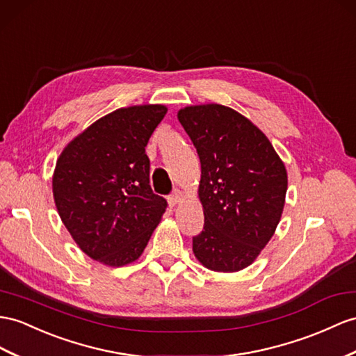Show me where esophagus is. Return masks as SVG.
Wrapping results in <instances>:
<instances>
[{"label":"esophagus","instance_id":"1","mask_svg":"<svg viewBox=\"0 0 356 356\" xmlns=\"http://www.w3.org/2000/svg\"><path fill=\"white\" fill-rule=\"evenodd\" d=\"M180 200H181V193H180V191H175V193H172V194L168 197V204H170V207L177 206Z\"/></svg>","mask_w":356,"mask_h":356}]
</instances>
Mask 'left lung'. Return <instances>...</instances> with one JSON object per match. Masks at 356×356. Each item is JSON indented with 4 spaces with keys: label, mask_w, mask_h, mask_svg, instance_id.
Wrapping results in <instances>:
<instances>
[{
    "label": "left lung",
    "mask_w": 356,
    "mask_h": 356,
    "mask_svg": "<svg viewBox=\"0 0 356 356\" xmlns=\"http://www.w3.org/2000/svg\"><path fill=\"white\" fill-rule=\"evenodd\" d=\"M177 118L202 163L204 227L193 238V251L207 269L241 270L257 259L281 220L284 163L266 135L229 106H186Z\"/></svg>",
    "instance_id": "obj_1"
}]
</instances>
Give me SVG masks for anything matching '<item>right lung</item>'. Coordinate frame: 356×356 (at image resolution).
I'll return each mask as SVG.
<instances>
[{
  "label": "right lung",
  "mask_w": 356,
  "mask_h": 356,
  "mask_svg": "<svg viewBox=\"0 0 356 356\" xmlns=\"http://www.w3.org/2000/svg\"><path fill=\"white\" fill-rule=\"evenodd\" d=\"M167 114L135 105L99 118L57 161L52 193L67 232L88 257L106 266L138 259L167 209L150 188L145 145Z\"/></svg>",
  "instance_id": "obj_1"
}]
</instances>
